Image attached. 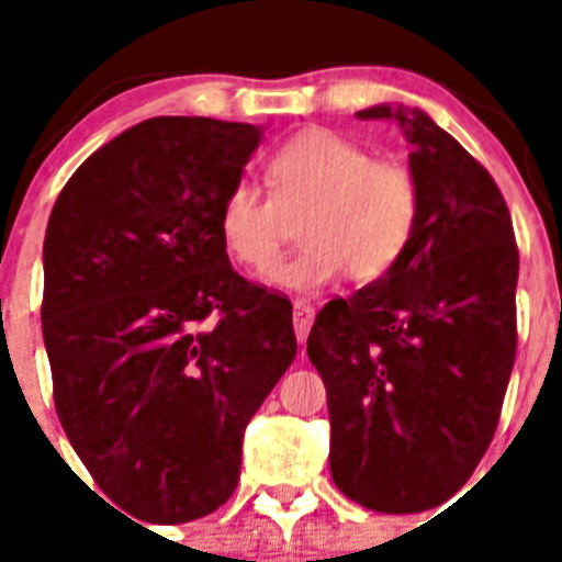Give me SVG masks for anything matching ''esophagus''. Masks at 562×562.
Listing matches in <instances>:
<instances>
[{"mask_svg": "<svg viewBox=\"0 0 562 562\" xmlns=\"http://www.w3.org/2000/svg\"><path fill=\"white\" fill-rule=\"evenodd\" d=\"M312 321H315V306L310 301H295V306H292V324H295V335L301 342H306Z\"/></svg>", "mask_w": 562, "mask_h": 562, "instance_id": "esophagus-1", "label": "esophagus"}]
</instances>
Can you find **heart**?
<instances>
[{
	"instance_id": "b5f03b06",
	"label": "heart",
	"mask_w": 562,
	"mask_h": 562,
	"mask_svg": "<svg viewBox=\"0 0 562 562\" xmlns=\"http://www.w3.org/2000/svg\"><path fill=\"white\" fill-rule=\"evenodd\" d=\"M265 171L270 193L236 180L216 213L222 247L241 270H267L284 241L286 216L301 211L304 245L267 272L276 286L315 292L346 272L357 284H374L408 252L422 211L408 166L374 160L360 143L315 126L272 148Z\"/></svg>"
}]
</instances>
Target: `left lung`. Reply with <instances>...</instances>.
Segmentation results:
<instances>
[{
    "mask_svg": "<svg viewBox=\"0 0 562 562\" xmlns=\"http://www.w3.org/2000/svg\"><path fill=\"white\" fill-rule=\"evenodd\" d=\"M357 114L405 134L419 227L394 272L317 312L306 355L329 400L337 490L374 513H425L467 484L498 428L518 245L490 171L422 109Z\"/></svg>",
    "mask_w": 562,
    "mask_h": 562,
    "instance_id": "obj_1",
    "label": "left lung"
}]
</instances>
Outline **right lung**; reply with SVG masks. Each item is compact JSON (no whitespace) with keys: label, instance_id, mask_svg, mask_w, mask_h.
Masks as SVG:
<instances>
[{"label":"right lung","instance_id":"add662e5","mask_svg":"<svg viewBox=\"0 0 562 562\" xmlns=\"http://www.w3.org/2000/svg\"><path fill=\"white\" fill-rule=\"evenodd\" d=\"M261 128L151 117L78 166L44 236L53 400L98 486L154 524L236 490L247 422L297 342L292 304L231 267L216 231Z\"/></svg>","mask_w":562,"mask_h":562}]
</instances>
